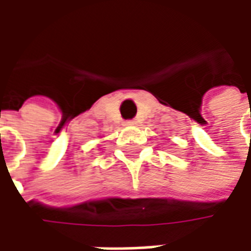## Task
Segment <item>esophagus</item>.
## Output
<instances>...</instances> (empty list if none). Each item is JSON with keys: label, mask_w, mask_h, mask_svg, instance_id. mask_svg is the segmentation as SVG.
<instances>
[{"label": "esophagus", "mask_w": 251, "mask_h": 251, "mask_svg": "<svg viewBox=\"0 0 251 251\" xmlns=\"http://www.w3.org/2000/svg\"><path fill=\"white\" fill-rule=\"evenodd\" d=\"M125 125H126V126H134V125H136V121H134V120H131V121H126V122H125Z\"/></svg>", "instance_id": "1"}]
</instances>
